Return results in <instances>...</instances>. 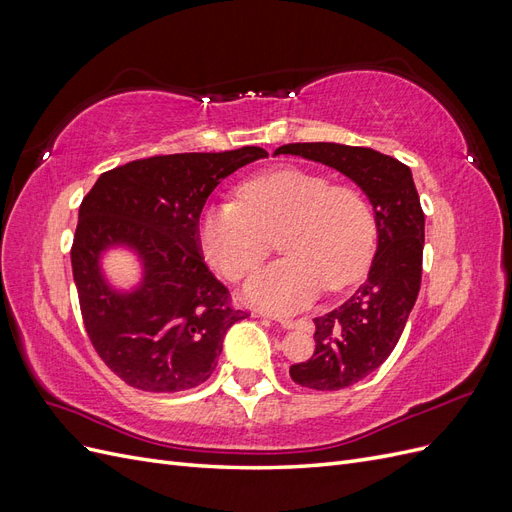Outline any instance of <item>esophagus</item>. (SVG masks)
<instances>
[{
	"label": "esophagus",
	"instance_id": "obj_1",
	"mask_svg": "<svg viewBox=\"0 0 512 512\" xmlns=\"http://www.w3.org/2000/svg\"><path fill=\"white\" fill-rule=\"evenodd\" d=\"M271 320H275V322H280V327L282 329H294V327H299V320H294V318H288V316H277V314H267Z\"/></svg>",
	"mask_w": 512,
	"mask_h": 512
}]
</instances>
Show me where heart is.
<instances>
[{
    "label": "heart",
    "instance_id": "obj_1",
    "mask_svg": "<svg viewBox=\"0 0 512 512\" xmlns=\"http://www.w3.org/2000/svg\"><path fill=\"white\" fill-rule=\"evenodd\" d=\"M284 256L260 269L247 294L271 309H297L320 290L359 282L376 247V220L367 196L297 166L275 168L241 183L239 203L224 200L203 211L198 243L226 280L252 273L271 250Z\"/></svg>",
    "mask_w": 512,
    "mask_h": 512
}]
</instances>
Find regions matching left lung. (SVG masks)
Instances as JSON below:
<instances>
[{
    "label": "left lung",
    "instance_id": "8db88e82",
    "mask_svg": "<svg viewBox=\"0 0 512 512\" xmlns=\"http://www.w3.org/2000/svg\"><path fill=\"white\" fill-rule=\"evenodd\" d=\"M290 153L327 164L367 194L376 215L378 250L365 284L333 312L314 318L312 359L290 367V378L314 391H339L376 371L404 333L421 288L425 213L406 164L367 147L290 143Z\"/></svg>",
    "mask_w": 512,
    "mask_h": 512
}]
</instances>
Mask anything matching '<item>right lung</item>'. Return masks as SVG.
<instances>
[{"instance_id": "obj_1", "label": "right lung", "mask_w": 512, "mask_h": 512, "mask_svg": "<svg viewBox=\"0 0 512 512\" xmlns=\"http://www.w3.org/2000/svg\"><path fill=\"white\" fill-rule=\"evenodd\" d=\"M260 147L173 153L134 160L100 175L83 198L70 250L91 346L128 386L177 393L203 384L218 365L232 324L250 314L230 305L198 243L209 194L237 168L267 158ZM128 244L146 267L134 293H115L99 254Z\"/></svg>"}]
</instances>
